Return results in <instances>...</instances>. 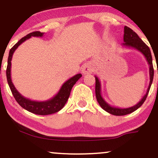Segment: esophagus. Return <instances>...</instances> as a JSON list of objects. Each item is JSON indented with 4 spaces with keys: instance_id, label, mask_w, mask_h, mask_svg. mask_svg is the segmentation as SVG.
Instances as JSON below:
<instances>
[{
    "instance_id": "esophagus-1",
    "label": "esophagus",
    "mask_w": 158,
    "mask_h": 158,
    "mask_svg": "<svg viewBox=\"0 0 158 158\" xmlns=\"http://www.w3.org/2000/svg\"><path fill=\"white\" fill-rule=\"evenodd\" d=\"M93 71V68L92 66L89 64H85L81 68V73H82L84 75H86V74H89Z\"/></svg>"
}]
</instances>
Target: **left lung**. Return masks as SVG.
Returning <instances> with one entry per match:
<instances>
[{
    "mask_svg": "<svg viewBox=\"0 0 158 158\" xmlns=\"http://www.w3.org/2000/svg\"><path fill=\"white\" fill-rule=\"evenodd\" d=\"M123 41L124 43H123V46L126 47V48H135L137 50H138L139 52H140L143 56L146 58V61H147L148 65H149V77H150V81H149V85H148V88L146 91V94L143 96V97L141 99V100L136 104L135 106L129 107V108H117V107H114L110 106L108 102L103 99L102 97V94H101V83L99 81V79L97 77L95 76L96 79V87H95V93H96V97H97V100L98 103L99 104V106H101V108L103 110H105L106 111L108 112L110 114H113L115 116H123L126 115V114H131L132 112H134L135 110L140 107L143 104V102L146 100V97H147L148 92H149L150 88H151V85L153 81V77H154V68H153V64H152V57L151 51H150V49L145 44L144 42L142 41V39L139 37L138 35L135 31L131 30V28L128 27H124V35H123Z\"/></svg>",
    "mask_w": 158,
    "mask_h": 158,
    "instance_id": "obj_1",
    "label": "left lung"
}]
</instances>
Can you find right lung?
<instances>
[{"label": "right lung", "instance_id": "add662e5", "mask_svg": "<svg viewBox=\"0 0 158 158\" xmlns=\"http://www.w3.org/2000/svg\"><path fill=\"white\" fill-rule=\"evenodd\" d=\"M44 34V32L35 31L31 32V33H29L28 35H27L24 37H23L21 40H19L10 50L6 68L7 81H8L9 86H10L11 91H12L13 97H15V100L25 110H28L31 113L38 114V115H48V114H52L59 111L64 106L65 103L68 101L73 86L81 77V74L79 73L69 79L68 81H65L64 84L62 85L59 91L53 97H52L51 99H48L47 101L39 102V101L31 100V99L24 97L18 91L15 87L14 86L13 83H12V79H11V64H11V61H12L13 53L15 52L16 49L19 48V45L24 42L26 40L31 38L32 36L42 37Z\"/></svg>", "mask_w": 158, "mask_h": 158}]
</instances>
